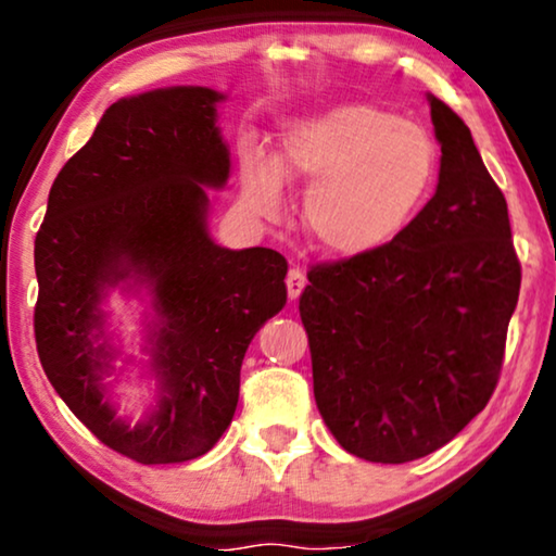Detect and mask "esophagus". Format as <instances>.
Listing matches in <instances>:
<instances>
[{
  "instance_id": "34e87169",
  "label": "esophagus",
  "mask_w": 556,
  "mask_h": 556,
  "mask_svg": "<svg viewBox=\"0 0 556 556\" xmlns=\"http://www.w3.org/2000/svg\"><path fill=\"white\" fill-rule=\"evenodd\" d=\"M303 286H306V276H303L301 268H291L286 276V288H288V299L295 301L303 291Z\"/></svg>"
}]
</instances>
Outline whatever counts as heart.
<instances>
[{"label":"heart","mask_w":556,"mask_h":556,"mask_svg":"<svg viewBox=\"0 0 556 556\" xmlns=\"http://www.w3.org/2000/svg\"><path fill=\"white\" fill-rule=\"evenodd\" d=\"M435 147L417 124L367 103L333 105L293 121L273 162L257 147L242 154L250 204L273 212L280 179L311 181L303 225L331 255H364L397 235L428 194Z\"/></svg>","instance_id":"1"}]
</instances>
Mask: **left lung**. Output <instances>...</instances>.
<instances>
[{
    "instance_id": "8db88e82",
    "label": "left lung",
    "mask_w": 556,
    "mask_h": 556,
    "mask_svg": "<svg viewBox=\"0 0 556 556\" xmlns=\"http://www.w3.org/2000/svg\"><path fill=\"white\" fill-rule=\"evenodd\" d=\"M430 116L432 200L382 248L311 265L299 299L318 413L371 463L430 455L489 405L519 301L506 197L458 113L430 96Z\"/></svg>"
}]
</instances>
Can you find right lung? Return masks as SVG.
Segmentation results:
<instances>
[{"mask_svg": "<svg viewBox=\"0 0 556 556\" xmlns=\"http://www.w3.org/2000/svg\"><path fill=\"white\" fill-rule=\"evenodd\" d=\"M223 96L177 86L121 98L52 181L35 238V341L50 384L111 451L143 466L200 458L232 422L255 331L286 303V257L227 250L207 235V189L230 174L215 126ZM149 279L163 324V397L149 421H118L102 397V288Z\"/></svg>", "mask_w": 556, "mask_h": 556, "instance_id": "right-lung-1", "label": "right lung"}]
</instances>
